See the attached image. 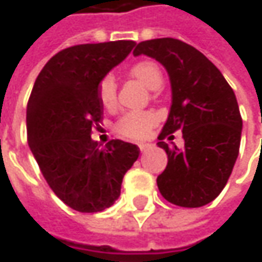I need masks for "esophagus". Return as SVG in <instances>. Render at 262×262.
Instances as JSON below:
<instances>
[{
    "instance_id": "esophagus-1",
    "label": "esophagus",
    "mask_w": 262,
    "mask_h": 262,
    "mask_svg": "<svg viewBox=\"0 0 262 262\" xmlns=\"http://www.w3.org/2000/svg\"><path fill=\"white\" fill-rule=\"evenodd\" d=\"M151 147V144H140V150L141 151H146L147 148H150Z\"/></svg>"
}]
</instances>
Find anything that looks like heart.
<instances>
[{
    "mask_svg": "<svg viewBox=\"0 0 262 262\" xmlns=\"http://www.w3.org/2000/svg\"><path fill=\"white\" fill-rule=\"evenodd\" d=\"M129 76L136 78L150 90H157L163 84V73L155 61L144 59L129 68ZM97 96L100 103L106 109H112L116 105V83L112 76H105L97 86ZM156 115L147 111H131L119 118L116 122V133L125 138L141 140L148 136L156 124Z\"/></svg>",
    "mask_w": 262,
    "mask_h": 262,
    "instance_id": "1",
    "label": "heart"
}]
</instances>
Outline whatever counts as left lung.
<instances>
[{
    "instance_id": "left-lung-1",
    "label": "left lung",
    "mask_w": 262,
    "mask_h": 262,
    "mask_svg": "<svg viewBox=\"0 0 262 262\" xmlns=\"http://www.w3.org/2000/svg\"><path fill=\"white\" fill-rule=\"evenodd\" d=\"M133 54L155 58L170 78L172 105L159 140L182 131L185 141L182 148L157 143L167 155L166 169L157 176L159 191L175 206H206L225 188L239 155L236 96L219 68L182 40H144Z\"/></svg>"
}]
</instances>
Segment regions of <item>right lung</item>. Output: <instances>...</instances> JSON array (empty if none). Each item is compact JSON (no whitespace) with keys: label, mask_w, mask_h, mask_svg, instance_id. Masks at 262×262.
I'll list each match as a JSON object with an SVG mask.
<instances>
[{"label":"right lung","mask_w":262,"mask_h":262,"mask_svg":"<svg viewBox=\"0 0 262 262\" xmlns=\"http://www.w3.org/2000/svg\"><path fill=\"white\" fill-rule=\"evenodd\" d=\"M134 46L115 40L66 48L46 62L29 97V147L55 195L80 213L112 206L140 155L136 144L111 140L100 147L90 137L103 116L99 81Z\"/></svg>","instance_id":"obj_1"}]
</instances>
